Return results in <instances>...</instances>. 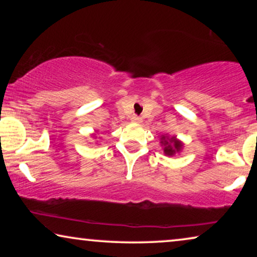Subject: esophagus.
Returning a JSON list of instances; mask_svg holds the SVG:
<instances>
[{
  "label": "esophagus",
  "mask_w": 257,
  "mask_h": 257,
  "mask_svg": "<svg viewBox=\"0 0 257 257\" xmlns=\"http://www.w3.org/2000/svg\"><path fill=\"white\" fill-rule=\"evenodd\" d=\"M131 121L132 122H135V124H140V122L143 121V119L140 118V117H138V115H132V118H131Z\"/></svg>",
  "instance_id": "obj_1"
}]
</instances>
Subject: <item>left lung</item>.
I'll use <instances>...</instances> for the list:
<instances>
[{"instance_id":"8db88e82","label":"left lung","mask_w":257,"mask_h":257,"mask_svg":"<svg viewBox=\"0 0 257 257\" xmlns=\"http://www.w3.org/2000/svg\"><path fill=\"white\" fill-rule=\"evenodd\" d=\"M160 144L164 149V153L168 157L174 156L175 153H179L182 150V143L177 139V137H168L163 136L160 139Z\"/></svg>"}]
</instances>
